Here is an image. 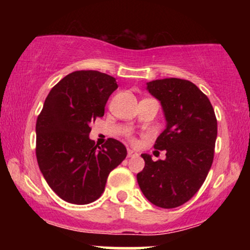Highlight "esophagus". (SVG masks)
<instances>
[{
    "mask_svg": "<svg viewBox=\"0 0 250 250\" xmlns=\"http://www.w3.org/2000/svg\"><path fill=\"white\" fill-rule=\"evenodd\" d=\"M137 155H139V154H137L135 150H131V149H128V157H136Z\"/></svg>",
    "mask_w": 250,
    "mask_h": 250,
    "instance_id": "1",
    "label": "esophagus"
}]
</instances>
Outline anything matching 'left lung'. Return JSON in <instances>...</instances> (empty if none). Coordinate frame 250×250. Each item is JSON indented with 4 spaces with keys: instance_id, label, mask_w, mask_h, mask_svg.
<instances>
[{
    "instance_id": "obj_1",
    "label": "left lung",
    "mask_w": 250,
    "mask_h": 250,
    "mask_svg": "<svg viewBox=\"0 0 250 250\" xmlns=\"http://www.w3.org/2000/svg\"><path fill=\"white\" fill-rule=\"evenodd\" d=\"M147 90L161 103L166 129L154 147L166 159L153 161L142 154L145 168L137 174L143 195L157 207L176 208L199 191L214 159L217 121L213 105L193 82L154 80Z\"/></svg>"
}]
</instances>
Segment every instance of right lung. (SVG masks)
Here are the masks:
<instances>
[{
	"label": "right lung",
	"mask_w": 250,
	"mask_h": 250,
	"mask_svg": "<svg viewBox=\"0 0 250 250\" xmlns=\"http://www.w3.org/2000/svg\"><path fill=\"white\" fill-rule=\"evenodd\" d=\"M115 77L79 70L54 85L36 122V157L49 187L74 205L94 202L104 191L108 175L127 156L125 145L108 139L97 147L89 139L90 123L104 115Z\"/></svg>",
	"instance_id": "obj_1"
}]
</instances>
